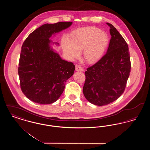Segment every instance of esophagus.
Instances as JSON below:
<instances>
[{
  "label": "esophagus",
  "instance_id": "obj_1",
  "mask_svg": "<svg viewBox=\"0 0 150 150\" xmlns=\"http://www.w3.org/2000/svg\"><path fill=\"white\" fill-rule=\"evenodd\" d=\"M75 70L76 71H84V69L82 67H81L80 66H76V68H75Z\"/></svg>",
  "mask_w": 150,
  "mask_h": 150
}]
</instances>
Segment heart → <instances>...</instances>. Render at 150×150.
Returning a JSON list of instances; mask_svg holds the SVG:
<instances>
[{"mask_svg": "<svg viewBox=\"0 0 150 150\" xmlns=\"http://www.w3.org/2000/svg\"><path fill=\"white\" fill-rule=\"evenodd\" d=\"M108 43L107 34L96 27H87L76 31L71 41L64 39L62 43L64 53L71 59L79 56L83 50L84 58L92 63L99 59L105 52Z\"/></svg>", "mask_w": 150, "mask_h": 150, "instance_id": "1", "label": "heart"}]
</instances>
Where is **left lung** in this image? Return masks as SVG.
<instances>
[{
	"label": "left lung",
	"instance_id": "left-lung-1",
	"mask_svg": "<svg viewBox=\"0 0 150 150\" xmlns=\"http://www.w3.org/2000/svg\"><path fill=\"white\" fill-rule=\"evenodd\" d=\"M111 35L106 53L85 72L83 94L91 103L104 106L124 93L131 64L128 45L114 26L106 23Z\"/></svg>",
	"mask_w": 150,
	"mask_h": 150
}]
</instances>
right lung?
Returning a JSON list of instances; mask_svg holds the SVG:
<instances>
[{
    "label": "right lung",
    "instance_id": "add662e5",
    "mask_svg": "<svg viewBox=\"0 0 150 150\" xmlns=\"http://www.w3.org/2000/svg\"><path fill=\"white\" fill-rule=\"evenodd\" d=\"M72 23L44 24L23 43L18 72L22 92L31 101L42 105L56 102L64 91L65 83L74 74L75 65L61 58L51 48L50 39Z\"/></svg>",
    "mask_w": 150,
    "mask_h": 150
}]
</instances>
